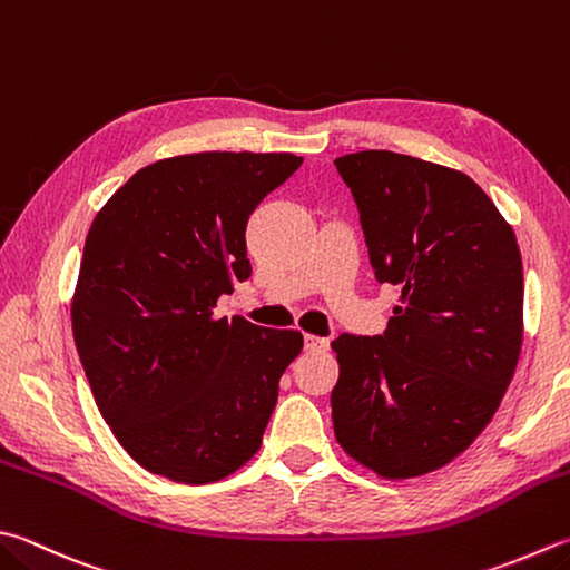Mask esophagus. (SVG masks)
Returning a JSON list of instances; mask_svg holds the SVG:
<instances>
[{
  "instance_id": "1",
  "label": "esophagus",
  "mask_w": 570,
  "mask_h": 570,
  "mask_svg": "<svg viewBox=\"0 0 570 570\" xmlns=\"http://www.w3.org/2000/svg\"><path fill=\"white\" fill-rule=\"evenodd\" d=\"M330 340L327 337H317V335H305V350L307 352H327Z\"/></svg>"
}]
</instances>
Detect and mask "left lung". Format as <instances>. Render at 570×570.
I'll return each mask as SVG.
<instances>
[{"label": "left lung", "instance_id": "left-lung-1", "mask_svg": "<svg viewBox=\"0 0 570 570\" xmlns=\"http://www.w3.org/2000/svg\"><path fill=\"white\" fill-rule=\"evenodd\" d=\"M380 283L400 287L384 335H340L337 444L384 479L446 466L497 414L523 342L517 235L461 170L357 151L335 158Z\"/></svg>", "mask_w": 570, "mask_h": 570}]
</instances>
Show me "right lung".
<instances>
[{"label": "right lung", "mask_w": 570, "mask_h": 570, "mask_svg": "<svg viewBox=\"0 0 570 570\" xmlns=\"http://www.w3.org/2000/svg\"><path fill=\"white\" fill-rule=\"evenodd\" d=\"M299 164L253 151L164 158L96 213L71 297L73 342L106 424L151 474L213 484L263 444L303 335L213 309L250 277V213Z\"/></svg>", "instance_id": "obj_1"}]
</instances>
